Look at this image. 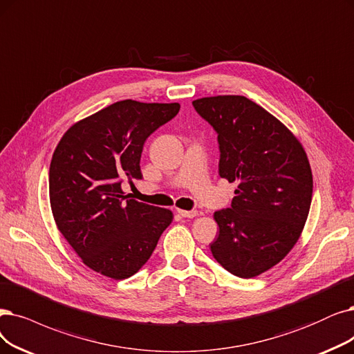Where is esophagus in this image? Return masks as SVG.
Wrapping results in <instances>:
<instances>
[{"label": "esophagus", "instance_id": "obj_1", "mask_svg": "<svg viewBox=\"0 0 354 354\" xmlns=\"http://www.w3.org/2000/svg\"><path fill=\"white\" fill-rule=\"evenodd\" d=\"M178 215H181L183 218H194L197 216V210H185V209H177Z\"/></svg>", "mask_w": 354, "mask_h": 354}]
</instances>
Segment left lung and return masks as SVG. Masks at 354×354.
Wrapping results in <instances>:
<instances>
[{
	"label": "left lung",
	"mask_w": 354,
	"mask_h": 354,
	"mask_svg": "<svg viewBox=\"0 0 354 354\" xmlns=\"http://www.w3.org/2000/svg\"><path fill=\"white\" fill-rule=\"evenodd\" d=\"M218 132L219 176L236 181L231 207L215 212V260L238 277H256L298 243L313 201L306 152L286 126L244 95L193 102Z\"/></svg>",
	"instance_id": "left-lung-1"
}]
</instances>
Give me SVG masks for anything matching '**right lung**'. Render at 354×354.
<instances>
[{"label":"right lung","mask_w":354,"mask_h":354,"mask_svg":"<svg viewBox=\"0 0 354 354\" xmlns=\"http://www.w3.org/2000/svg\"><path fill=\"white\" fill-rule=\"evenodd\" d=\"M178 110V103L122 100L74 123L56 145L49 168L52 215L91 270L131 277L171 223V210L128 199L122 181L142 178L147 138Z\"/></svg>","instance_id":"1"}]
</instances>
